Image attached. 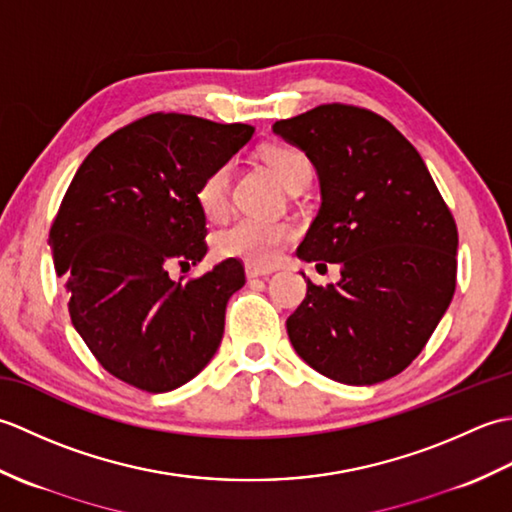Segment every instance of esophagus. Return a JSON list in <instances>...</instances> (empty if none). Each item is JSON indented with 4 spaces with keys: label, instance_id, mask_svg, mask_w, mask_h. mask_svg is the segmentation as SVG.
<instances>
[{
    "label": "esophagus",
    "instance_id": "34e87169",
    "mask_svg": "<svg viewBox=\"0 0 512 512\" xmlns=\"http://www.w3.org/2000/svg\"><path fill=\"white\" fill-rule=\"evenodd\" d=\"M270 273H273V270H270V268H259V266H255V264H248V266H246V277H248V279L266 277V275H270Z\"/></svg>",
    "mask_w": 512,
    "mask_h": 512
}]
</instances>
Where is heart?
<instances>
[{"mask_svg":"<svg viewBox=\"0 0 512 512\" xmlns=\"http://www.w3.org/2000/svg\"><path fill=\"white\" fill-rule=\"evenodd\" d=\"M268 167L275 171L286 189L301 178H310L312 167L310 160L301 154L299 149L292 147H270L264 154ZM231 176L233 165L222 162L206 176L198 187V204L206 217L217 220L228 209V193H231ZM292 235L290 226L262 220V217H242L233 226L217 237V250L226 257H239L255 266L275 264L281 248Z\"/></svg>","mask_w":512,"mask_h":512,"instance_id":"1","label":"heart"}]
</instances>
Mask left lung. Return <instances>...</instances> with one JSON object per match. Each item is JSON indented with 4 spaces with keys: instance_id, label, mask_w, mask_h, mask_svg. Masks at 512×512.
Returning <instances> with one entry per match:
<instances>
[{
    "instance_id": "obj_1",
    "label": "left lung",
    "mask_w": 512,
    "mask_h": 512,
    "mask_svg": "<svg viewBox=\"0 0 512 512\" xmlns=\"http://www.w3.org/2000/svg\"><path fill=\"white\" fill-rule=\"evenodd\" d=\"M273 134L308 156L321 184L299 259L341 266L336 284L308 279L286 321L292 347L345 385L400 374L453 299L458 228L449 206L416 147L374 112L319 105L277 121Z\"/></svg>"
}]
</instances>
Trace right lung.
Here are the masks:
<instances>
[{
	"label": "right lung",
	"instance_id": "obj_1",
	"mask_svg": "<svg viewBox=\"0 0 512 512\" xmlns=\"http://www.w3.org/2000/svg\"><path fill=\"white\" fill-rule=\"evenodd\" d=\"M255 127L149 114L96 145L74 173L50 228L74 330L107 372L138 389L171 391L209 365L244 268L224 259L173 281L169 268L206 255L198 187Z\"/></svg>",
	"mask_w": 512,
	"mask_h": 512
}]
</instances>
